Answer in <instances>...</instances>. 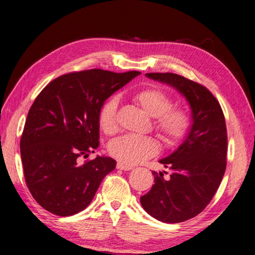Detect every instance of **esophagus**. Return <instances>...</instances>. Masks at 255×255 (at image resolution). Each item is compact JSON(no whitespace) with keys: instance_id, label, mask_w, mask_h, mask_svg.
I'll return each instance as SVG.
<instances>
[{"instance_id":"obj_1","label":"esophagus","mask_w":255,"mask_h":255,"mask_svg":"<svg viewBox=\"0 0 255 255\" xmlns=\"http://www.w3.org/2000/svg\"><path fill=\"white\" fill-rule=\"evenodd\" d=\"M117 169L123 170V171H130V170H132V166L127 165V164L122 163V162H118L117 163Z\"/></svg>"}]
</instances>
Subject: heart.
<instances>
[{
    "mask_svg": "<svg viewBox=\"0 0 255 255\" xmlns=\"http://www.w3.org/2000/svg\"><path fill=\"white\" fill-rule=\"evenodd\" d=\"M132 100L149 117L155 118L154 128L167 144H176L185 136L190 127L188 112L181 108H171L172 98L156 86L141 89L133 93ZM117 107L116 99H110L101 107L99 114V126L107 135L117 130ZM109 153L119 162L138 164L154 156L158 152V144L150 137L127 135L112 140Z\"/></svg>",
    "mask_w": 255,
    "mask_h": 255,
    "instance_id": "obj_1",
    "label": "heart"
}]
</instances>
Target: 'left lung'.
<instances>
[{"instance_id":"obj_1","label":"left lung","mask_w":255,"mask_h":255,"mask_svg":"<svg viewBox=\"0 0 255 255\" xmlns=\"http://www.w3.org/2000/svg\"><path fill=\"white\" fill-rule=\"evenodd\" d=\"M145 75L182 94L191 109V125L179 147L158 161L171 171L170 178L153 171L154 184L140 197V204L159 222H185L206 208L225 173V117L219 102L204 85L173 73Z\"/></svg>"}]
</instances>
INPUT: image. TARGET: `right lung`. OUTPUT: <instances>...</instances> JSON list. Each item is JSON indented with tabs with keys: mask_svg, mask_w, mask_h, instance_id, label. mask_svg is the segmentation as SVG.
Instances as JSON below:
<instances>
[{
	"mask_svg": "<svg viewBox=\"0 0 255 255\" xmlns=\"http://www.w3.org/2000/svg\"><path fill=\"white\" fill-rule=\"evenodd\" d=\"M139 72L89 70L51 81L32 103L20 140L25 183L38 204L57 216L85 209L116 161L77 158L99 147V114L110 96Z\"/></svg>",
	"mask_w": 255,
	"mask_h": 255,
	"instance_id": "1",
	"label": "right lung"
}]
</instances>
